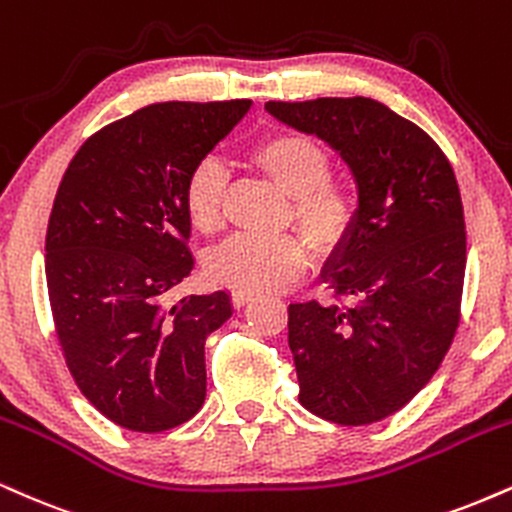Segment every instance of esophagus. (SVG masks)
I'll use <instances>...</instances> for the list:
<instances>
[{
    "instance_id": "obj_1",
    "label": "esophagus",
    "mask_w": 512,
    "mask_h": 512,
    "mask_svg": "<svg viewBox=\"0 0 512 512\" xmlns=\"http://www.w3.org/2000/svg\"><path fill=\"white\" fill-rule=\"evenodd\" d=\"M231 300H233V305H236V307H245L250 303V300H255V293L240 291V288H236V291L231 293Z\"/></svg>"
}]
</instances>
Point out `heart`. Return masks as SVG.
I'll return each mask as SVG.
<instances>
[{"label":"heart","mask_w":512,"mask_h":512,"mask_svg":"<svg viewBox=\"0 0 512 512\" xmlns=\"http://www.w3.org/2000/svg\"><path fill=\"white\" fill-rule=\"evenodd\" d=\"M248 162L291 197L288 219L317 250H331L346 238L357 217V193L348 181L331 178V157L317 140L295 131L269 133L250 147ZM224 195L226 176L217 162L190 171L183 209L202 236L224 229ZM307 264L310 248L300 236L243 233L209 255L207 274L221 286L264 293L293 283Z\"/></svg>","instance_id":"heart-1"}]
</instances>
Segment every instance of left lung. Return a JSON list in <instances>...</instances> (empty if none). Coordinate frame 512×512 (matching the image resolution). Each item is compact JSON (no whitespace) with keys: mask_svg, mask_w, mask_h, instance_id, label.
Masks as SVG:
<instances>
[{"mask_svg":"<svg viewBox=\"0 0 512 512\" xmlns=\"http://www.w3.org/2000/svg\"><path fill=\"white\" fill-rule=\"evenodd\" d=\"M264 109L334 147L360 195L322 269L338 300L288 307L298 398L343 427L379 422L429 384L458 331L467 243L453 166L420 126L369 97Z\"/></svg>","mask_w":512,"mask_h":512,"instance_id":"left-lung-1","label":"left lung"}]
</instances>
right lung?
<instances>
[{
	"label": "right lung",
	"mask_w": 512,
	"mask_h": 512,
	"mask_svg": "<svg viewBox=\"0 0 512 512\" xmlns=\"http://www.w3.org/2000/svg\"><path fill=\"white\" fill-rule=\"evenodd\" d=\"M250 104H150L90 135L59 183L54 329L80 393L123 429L166 432L205 403V341L233 310L226 291L176 298L195 267L183 190Z\"/></svg>",
	"instance_id": "obj_1"
}]
</instances>
